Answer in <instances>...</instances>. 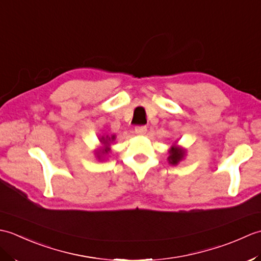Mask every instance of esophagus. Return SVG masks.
<instances>
[{
	"label": "esophagus",
	"mask_w": 261,
	"mask_h": 261,
	"mask_svg": "<svg viewBox=\"0 0 261 261\" xmlns=\"http://www.w3.org/2000/svg\"><path fill=\"white\" fill-rule=\"evenodd\" d=\"M135 131L138 135H145L147 131V126L146 125H138L135 127Z\"/></svg>",
	"instance_id": "esophagus-1"
}]
</instances>
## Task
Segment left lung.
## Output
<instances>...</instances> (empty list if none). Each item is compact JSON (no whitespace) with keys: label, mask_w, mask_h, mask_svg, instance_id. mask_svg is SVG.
Returning <instances> with one entry per match:
<instances>
[{"label":"left lung","mask_w":261,"mask_h":261,"mask_svg":"<svg viewBox=\"0 0 261 261\" xmlns=\"http://www.w3.org/2000/svg\"><path fill=\"white\" fill-rule=\"evenodd\" d=\"M185 156V150L178 146H173L169 149L168 163L171 165H177Z\"/></svg>","instance_id":"1"}]
</instances>
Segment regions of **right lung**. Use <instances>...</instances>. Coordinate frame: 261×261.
Wrapping results in <instances>:
<instances>
[{
  "mask_svg": "<svg viewBox=\"0 0 261 261\" xmlns=\"http://www.w3.org/2000/svg\"><path fill=\"white\" fill-rule=\"evenodd\" d=\"M114 139H115V137L114 136H111V137H109V136H107V137H102L101 139H99V141H101L103 145H104V148L102 149V150H99V152H97V158L99 159L102 157V154H107V153H109V151L111 150V148H110V143L112 142V141H114Z\"/></svg>",
  "mask_w": 261,
  "mask_h": 261,
  "instance_id": "right-lung-1",
  "label": "right lung"
}]
</instances>
